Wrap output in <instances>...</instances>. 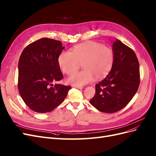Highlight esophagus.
I'll return each instance as SVG.
<instances>
[{
    "label": "esophagus",
    "instance_id": "34e87169",
    "mask_svg": "<svg viewBox=\"0 0 156 156\" xmlns=\"http://www.w3.org/2000/svg\"><path fill=\"white\" fill-rule=\"evenodd\" d=\"M73 87L77 88V89H83V87L82 86H80V85H73Z\"/></svg>",
    "mask_w": 156,
    "mask_h": 156
}]
</instances>
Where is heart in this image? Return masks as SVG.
Masks as SVG:
<instances>
[{
    "label": "heart",
    "mask_w": 156,
    "mask_h": 156,
    "mask_svg": "<svg viewBox=\"0 0 156 156\" xmlns=\"http://www.w3.org/2000/svg\"><path fill=\"white\" fill-rule=\"evenodd\" d=\"M113 62L114 54L111 48L91 41L76 45L71 52L62 51L58 58L60 69L67 74L77 70L83 63L84 69L73 74L67 80L69 83L74 85L87 84L92 82L94 76L97 79L105 77L111 71Z\"/></svg>",
    "instance_id": "1"
}]
</instances>
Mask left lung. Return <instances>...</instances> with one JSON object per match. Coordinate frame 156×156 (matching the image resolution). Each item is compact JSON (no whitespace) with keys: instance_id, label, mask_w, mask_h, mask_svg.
Returning <instances> with one entry per match:
<instances>
[{"instance_id":"1","label":"left lung","mask_w":156,"mask_h":156,"mask_svg":"<svg viewBox=\"0 0 156 156\" xmlns=\"http://www.w3.org/2000/svg\"><path fill=\"white\" fill-rule=\"evenodd\" d=\"M114 62L108 76L95 85L96 93L89 102L98 111L112 113L124 108L136 93L139 64L132 48L117 39L112 46Z\"/></svg>"}]
</instances>
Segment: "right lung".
Returning <instances> with one entry per match:
<instances>
[{
    "label": "right lung",
    "mask_w": 156,
    "mask_h": 156,
    "mask_svg": "<svg viewBox=\"0 0 156 156\" xmlns=\"http://www.w3.org/2000/svg\"><path fill=\"white\" fill-rule=\"evenodd\" d=\"M62 43L47 37L28 44L18 64V89L28 107L37 113L52 112L61 104L71 86L56 83L63 78L58 58Z\"/></svg>",
    "instance_id": "obj_1"
}]
</instances>
